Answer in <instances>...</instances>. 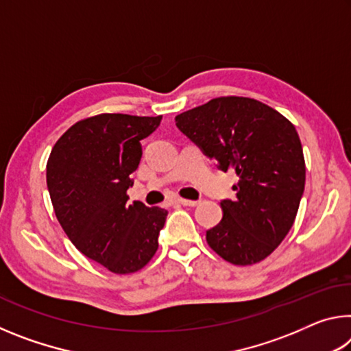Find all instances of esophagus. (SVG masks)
<instances>
[{
  "mask_svg": "<svg viewBox=\"0 0 351 351\" xmlns=\"http://www.w3.org/2000/svg\"><path fill=\"white\" fill-rule=\"evenodd\" d=\"M176 203H178V204H181V206H189V207H195V206H198V204H199V201H193V199H184V198H178V199H176Z\"/></svg>",
  "mask_w": 351,
  "mask_h": 351,
  "instance_id": "34e87169",
  "label": "esophagus"
}]
</instances>
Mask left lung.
Here are the masks:
<instances>
[{
	"label": "left lung",
	"mask_w": 351,
	"mask_h": 351,
	"mask_svg": "<svg viewBox=\"0 0 351 351\" xmlns=\"http://www.w3.org/2000/svg\"><path fill=\"white\" fill-rule=\"evenodd\" d=\"M176 127L223 171L234 170L237 198L206 232L232 265L261 261L293 228L305 189V159L295 128L271 106L249 97H217L175 117Z\"/></svg>",
	"instance_id": "obj_1"
}]
</instances>
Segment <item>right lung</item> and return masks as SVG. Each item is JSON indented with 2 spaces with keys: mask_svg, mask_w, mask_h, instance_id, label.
Here are the masks:
<instances>
[{
  "mask_svg": "<svg viewBox=\"0 0 351 351\" xmlns=\"http://www.w3.org/2000/svg\"><path fill=\"white\" fill-rule=\"evenodd\" d=\"M161 119L88 117L56 142L47 159L46 182L58 223L83 255L116 274L139 271L152 260L167 218L161 207L127 203L141 141Z\"/></svg>",
  "mask_w": 351,
  "mask_h": 351,
  "instance_id": "right-lung-1",
  "label": "right lung"
}]
</instances>
